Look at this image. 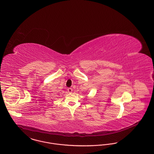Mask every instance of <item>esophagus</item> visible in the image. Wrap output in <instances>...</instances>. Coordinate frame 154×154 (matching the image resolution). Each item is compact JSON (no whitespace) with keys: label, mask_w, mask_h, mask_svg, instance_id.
Instances as JSON below:
<instances>
[{"label":"esophagus","mask_w":154,"mask_h":154,"mask_svg":"<svg viewBox=\"0 0 154 154\" xmlns=\"http://www.w3.org/2000/svg\"><path fill=\"white\" fill-rule=\"evenodd\" d=\"M72 91H73V90L72 88H68V92L69 93H72Z\"/></svg>","instance_id":"34e87169"}]
</instances>
